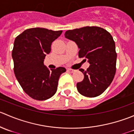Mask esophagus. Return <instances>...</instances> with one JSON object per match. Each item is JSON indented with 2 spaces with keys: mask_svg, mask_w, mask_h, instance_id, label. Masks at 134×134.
I'll return each instance as SVG.
<instances>
[{
  "mask_svg": "<svg viewBox=\"0 0 134 134\" xmlns=\"http://www.w3.org/2000/svg\"><path fill=\"white\" fill-rule=\"evenodd\" d=\"M67 71H68L69 72H71V73H72V72H75V70L72 69H67Z\"/></svg>",
  "mask_w": 134,
  "mask_h": 134,
  "instance_id": "34e87169",
  "label": "esophagus"
}]
</instances>
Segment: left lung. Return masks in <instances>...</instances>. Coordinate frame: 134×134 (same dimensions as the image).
I'll return each mask as SVG.
<instances>
[{
  "mask_svg": "<svg viewBox=\"0 0 134 134\" xmlns=\"http://www.w3.org/2000/svg\"><path fill=\"white\" fill-rule=\"evenodd\" d=\"M65 37L75 41L79 58H86L90 65L80 69L84 78L76 84L78 91L87 97L102 94L113 81L116 72L117 53L111 35L98 26H85L66 31Z\"/></svg>",
  "mask_w": 134,
  "mask_h": 134,
  "instance_id": "obj_1",
  "label": "left lung"
}]
</instances>
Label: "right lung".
<instances>
[{
    "instance_id": "add662e5",
    "label": "right lung",
    "mask_w": 134,
    "mask_h": 134,
    "mask_svg": "<svg viewBox=\"0 0 134 134\" xmlns=\"http://www.w3.org/2000/svg\"><path fill=\"white\" fill-rule=\"evenodd\" d=\"M62 30L43 28L27 29L17 36L12 51L14 73L23 91L31 98L44 100L57 91L59 76L64 67L49 70L43 63L51 44Z\"/></svg>"
}]
</instances>
